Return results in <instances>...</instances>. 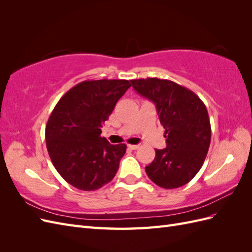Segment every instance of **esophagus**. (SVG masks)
<instances>
[{"label":"esophagus","instance_id":"obj_1","mask_svg":"<svg viewBox=\"0 0 252 252\" xmlns=\"http://www.w3.org/2000/svg\"><path fill=\"white\" fill-rule=\"evenodd\" d=\"M139 147H140L139 145H128V148L131 149V150H135V149H138Z\"/></svg>","mask_w":252,"mask_h":252}]
</instances>
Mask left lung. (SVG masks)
<instances>
[{
    "label": "left lung",
    "mask_w": 252,
    "mask_h": 252,
    "mask_svg": "<svg viewBox=\"0 0 252 252\" xmlns=\"http://www.w3.org/2000/svg\"><path fill=\"white\" fill-rule=\"evenodd\" d=\"M140 95L154 102L165 129L166 148L156 149V158L145 170L158 186H184L200 171L207 156L211 127L207 109L191 90L168 80H131Z\"/></svg>",
    "instance_id": "obj_1"
}]
</instances>
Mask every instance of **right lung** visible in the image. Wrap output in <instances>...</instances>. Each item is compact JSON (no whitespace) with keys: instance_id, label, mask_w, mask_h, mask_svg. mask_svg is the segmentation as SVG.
Listing matches in <instances>:
<instances>
[{"instance_id":"1","label":"right lung","mask_w":252,"mask_h":252,"mask_svg":"<svg viewBox=\"0 0 252 252\" xmlns=\"http://www.w3.org/2000/svg\"><path fill=\"white\" fill-rule=\"evenodd\" d=\"M131 84L127 80L84 81L60 98L46 125L51 162L67 183L94 191L116 175L125 144L111 145L102 127Z\"/></svg>"}]
</instances>
